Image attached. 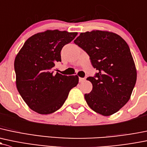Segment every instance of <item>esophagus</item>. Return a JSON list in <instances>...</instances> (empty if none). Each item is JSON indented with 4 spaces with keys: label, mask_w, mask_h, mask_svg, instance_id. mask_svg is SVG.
Instances as JSON below:
<instances>
[{
    "label": "esophagus",
    "mask_w": 147,
    "mask_h": 147,
    "mask_svg": "<svg viewBox=\"0 0 147 147\" xmlns=\"http://www.w3.org/2000/svg\"><path fill=\"white\" fill-rule=\"evenodd\" d=\"M85 80H86L85 78H79V81H80V82H83L85 81Z\"/></svg>",
    "instance_id": "34e87169"
}]
</instances>
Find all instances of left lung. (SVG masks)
<instances>
[{
	"instance_id": "obj_1",
	"label": "left lung",
	"mask_w": 147,
	"mask_h": 147,
	"mask_svg": "<svg viewBox=\"0 0 147 147\" xmlns=\"http://www.w3.org/2000/svg\"><path fill=\"white\" fill-rule=\"evenodd\" d=\"M89 55L98 72L86 80L93 86L84 94L89 107L109 116L125 106L130 98L137 80V69L126 41L117 34L93 30L81 33L74 41Z\"/></svg>"
}]
</instances>
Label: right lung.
<instances>
[{
	"mask_svg": "<svg viewBox=\"0 0 147 147\" xmlns=\"http://www.w3.org/2000/svg\"><path fill=\"white\" fill-rule=\"evenodd\" d=\"M78 32L46 30L29 37L14 63L16 86L24 102L39 114H51L65 103L71 89L79 82L78 75L55 73L61 62V51Z\"/></svg>",
	"mask_w": 147,
	"mask_h": 147,
	"instance_id": "add662e5",
	"label": "right lung"
}]
</instances>
